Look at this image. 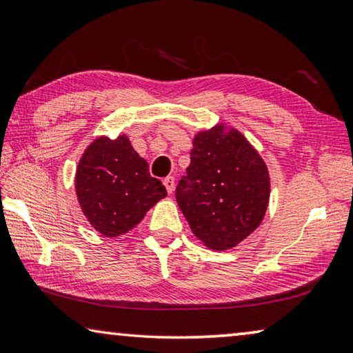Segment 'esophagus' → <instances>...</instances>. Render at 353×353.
Returning <instances> with one entry per match:
<instances>
[{
  "label": "esophagus",
  "instance_id": "1",
  "mask_svg": "<svg viewBox=\"0 0 353 353\" xmlns=\"http://www.w3.org/2000/svg\"><path fill=\"white\" fill-rule=\"evenodd\" d=\"M163 185L166 187V191H168V193L171 194L172 191H174V177H172V176L165 177L163 179Z\"/></svg>",
  "mask_w": 353,
  "mask_h": 353
}]
</instances>
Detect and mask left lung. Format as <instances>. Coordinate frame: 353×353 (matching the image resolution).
<instances>
[{
    "label": "left lung",
    "mask_w": 353,
    "mask_h": 353,
    "mask_svg": "<svg viewBox=\"0 0 353 353\" xmlns=\"http://www.w3.org/2000/svg\"><path fill=\"white\" fill-rule=\"evenodd\" d=\"M176 201L193 234L210 249L236 246L260 225L270 201V174L259 152L223 124L194 137Z\"/></svg>",
    "instance_id": "left-lung-1"
}]
</instances>
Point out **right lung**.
Masks as SVG:
<instances>
[{
  "label": "right lung",
  "instance_id": "add662e5",
  "mask_svg": "<svg viewBox=\"0 0 353 353\" xmlns=\"http://www.w3.org/2000/svg\"><path fill=\"white\" fill-rule=\"evenodd\" d=\"M76 193L88 223L104 236H119L134 229L166 190L149 174L148 162L128 137L119 135L101 137L87 148L77 165Z\"/></svg>",
  "mask_w": 353,
  "mask_h": 353
}]
</instances>
